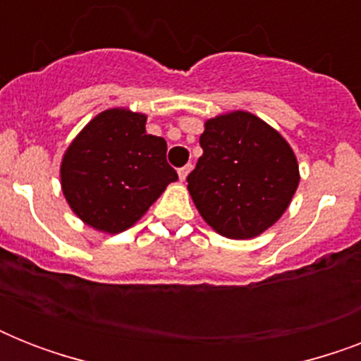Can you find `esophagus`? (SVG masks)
<instances>
[{
	"label": "esophagus",
	"instance_id": "esophagus-1",
	"mask_svg": "<svg viewBox=\"0 0 361 361\" xmlns=\"http://www.w3.org/2000/svg\"><path fill=\"white\" fill-rule=\"evenodd\" d=\"M191 170H192L191 164H185V166H181V169L178 170V174H180V180L185 181V178L189 176V172H191Z\"/></svg>",
	"mask_w": 361,
	"mask_h": 361
}]
</instances>
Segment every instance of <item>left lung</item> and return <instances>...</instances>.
Wrapping results in <instances>:
<instances>
[{"instance_id":"left-lung-1","label":"left lung","mask_w":361,"mask_h":361,"mask_svg":"<svg viewBox=\"0 0 361 361\" xmlns=\"http://www.w3.org/2000/svg\"><path fill=\"white\" fill-rule=\"evenodd\" d=\"M202 157L187 176L192 202L215 232L247 240L268 231L300 183L296 155L283 136L251 112L204 123Z\"/></svg>"}]
</instances>
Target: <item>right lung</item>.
Returning a JSON list of instances; mask_svg holds the SVG:
<instances>
[{
  "label": "right lung",
  "instance_id": "1",
  "mask_svg": "<svg viewBox=\"0 0 361 361\" xmlns=\"http://www.w3.org/2000/svg\"><path fill=\"white\" fill-rule=\"evenodd\" d=\"M59 174L71 209L109 234L130 228L178 180L164 138L147 135L146 116L127 109L95 116L67 147Z\"/></svg>",
  "mask_w": 361,
  "mask_h": 361
}]
</instances>
